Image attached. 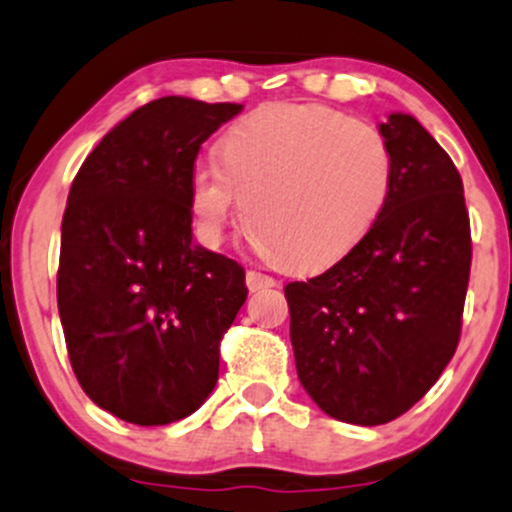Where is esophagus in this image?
<instances>
[{"label":"esophagus","instance_id":"1","mask_svg":"<svg viewBox=\"0 0 512 512\" xmlns=\"http://www.w3.org/2000/svg\"><path fill=\"white\" fill-rule=\"evenodd\" d=\"M246 285H249L251 293H261V290L276 288V278L266 276V273L261 271H249L246 273Z\"/></svg>","mask_w":512,"mask_h":512}]
</instances>
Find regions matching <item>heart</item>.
I'll return each instance as SVG.
<instances>
[{
	"label": "heart",
	"mask_w": 512,
	"mask_h": 512,
	"mask_svg": "<svg viewBox=\"0 0 512 512\" xmlns=\"http://www.w3.org/2000/svg\"><path fill=\"white\" fill-rule=\"evenodd\" d=\"M217 168L197 166L188 205L205 244L222 239L236 197L263 256L293 273L324 271L371 234L388 210V141L327 104H268L229 126Z\"/></svg>",
	"instance_id": "1"
}]
</instances>
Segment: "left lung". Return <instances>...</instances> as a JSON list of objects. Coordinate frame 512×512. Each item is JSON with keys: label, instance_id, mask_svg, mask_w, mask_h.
<instances>
[{"label": "left lung", "instance_id": "left-lung-1", "mask_svg": "<svg viewBox=\"0 0 512 512\" xmlns=\"http://www.w3.org/2000/svg\"><path fill=\"white\" fill-rule=\"evenodd\" d=\"M395 161L388 210L359 246L285 285L302 388L329 417L386 425L442 376L461 334L471 227L459 170L410 114L378 126Z\"/></svg>", "mask_w": 512, "mask_h": 512}]
</instances>
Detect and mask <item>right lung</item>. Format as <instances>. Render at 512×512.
<instances>
[{"label":"right lung","instance_id":"obj_1","mask_svg":"<svg viewBox=\"0 0 512 512\" xmlns=\"http://www.w3.org/2000/svg\"><path fill=\"white\" fill-rule=\"evenodd\" d=\"M241 104L161 97L85 158L60 227L58 312L70 364L95 405L141 427L200 408L219 342L246 300L244 268L192 244L200 146Z\"/></svg>","mask_w":512,"mask_h":512}]
</instances>
